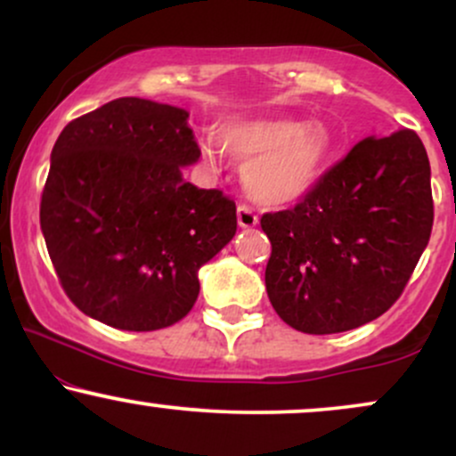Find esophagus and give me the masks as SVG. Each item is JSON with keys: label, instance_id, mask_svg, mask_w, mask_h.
Returning <instances> with one entry per match:
<instances>
[{"label": "esophagus", "instance_id": "obj_1", "mask_svg": "<svg viewBox=\"0 0 456 456\" xmlns=\"http://www.w3.org/2000/svg\"><path fill=\"white\" fill-rule=\"evenodd\" d=\"M259 223L257 214L253 212V208L246 206V203H240L238 206V224L240 227L248 229V227H255V224Z\"/></svg>", "mask_w": 456, "mask_h": 456}]
</instances>
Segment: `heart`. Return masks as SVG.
I'll use <instances>...</instances> for the list:
<instances>
[{
	"label": "heart",
	"mask_w": 456,
	"mask_h": 456,
	"mask_svg": "<svg viewBox=\"0 0 456 456\" xmlns=\"http://www.w3.org/2000/svg\"><path fill=\"white\" fill-rule=\"evenodd\" d=\"M221 139L238 159H250L244 167V186L255 201L265 206H287L305 197L317 184L334 151L330 133L317 119H235L224 124ZM221 151L218 141H201L206 160H216Z\"/></svg>",
	"instance_id": "heart-1"
}]
</instances>
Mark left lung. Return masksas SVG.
I'll use <instances>...</instances> for the list:
<instances>
[{
    "mask_svg": "<svg viewBox=\"0 0 456 456\" xmlns=\"http://www.w3.org/2000/svg\"><path fill=\"white\" fill-rule=\"evenodd\" d=\"M265 289L291 328L347 332L399 300L433 229L431 167L410 128L364 139L289 210L261 216Z\"/></svg>",
    "mask_w": 456,
    "mask_h": 456,
    "instance_id": "obj_1",
    "label": "left lung"
}]
</instances>
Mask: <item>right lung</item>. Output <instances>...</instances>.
<instances>
[{
	"label": "right lung",
	"mask_w": 456,
	"mask_h": 456,
	"mask_svg": "<svg viewBox=\"0 0 456 456\" xmlns=\"http://www.w3.org/2000/svg\"><path fill=\"white\" fill-rule=\"evenodd\" d=\"M184 109L118 98L72 119L51 151L40 227L78 311L151 332L191 313L197 272L235 235V203L182 180L201 156Z\"/></svg>",
	"instance_id": "right-lung-1"
}]
</instances>
